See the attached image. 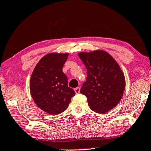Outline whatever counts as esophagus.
Returning <instances> with one entry per match:
<instances>
[{
	"label": "esophagus",
	"mask_w": 151,
	"mask_h": 151,
	"mask_svg": "<svg viewBox=\"0 0 151 151\" xmlns=\"http://www.w3.org/2000/svg\"><path fill=\"white\" fill-rule=\"evenodd\" d=\"M74 91H75L76 93H79L80 91V87H76L74 88Z\"/></svg>",
	"instance_id": "obj_1"
}]
</instances>
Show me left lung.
<instances>
[{"label": "left lung", "instance_id": "1", "mask_svg": "<svg viewBox=\"0 0 151 151\" xmlns=\"http://www.w3.org/2000/svg\"><path fill=\"white\" fill-rule=\"evenodd\" d=\"M87 77L80 93L87 99L92 111L104 113L114 108L123 96L125 78L116 61L104 51L79 53Z\"/></svg>", "mask_w": 151, "mask_h": 151}]
</instances>
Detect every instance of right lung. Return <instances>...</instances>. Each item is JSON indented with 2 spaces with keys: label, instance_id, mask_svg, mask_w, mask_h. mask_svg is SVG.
Masks as SVG:
<instances>
[{
  "label": "right lung",
  "instance_id": "add662e5",
  "mask_svg": "<svg viewBox=\"0 0 151 151\" xmlns=\"http://www.w3.org/2000/svg\"><path fill=\"white\" fill-rule=\"evenodd\" d=\"M68 53H49L37 64L30 79V91L39 108L51 115H58L67 109L74 91L68 86L63 72Z\"/></svg>",
  "mask_w": 151,
  "mask_h": 151
}]
</instances>
